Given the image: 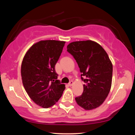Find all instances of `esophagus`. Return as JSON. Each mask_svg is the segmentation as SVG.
Segmentation results:
<instances>
[{
    "label": "esophagus",
    "mask_w": 135,
    "mask_h": 135,
    "mask_svg": "<svg viewBox=\"0 0 135 135\" xmlns=\"http://www.w3.org/2000/svg\"><path fill=\"white\" fill-rule=\"evenodd\" d=\"M73 81H70L69 82V83H68V85H69L70 86H71L73 85Z\"/></svg>",
    "instance_id": "34e87169"
}]
</instances>
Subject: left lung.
<instances>
[{
  "mask_svg": "<svg viewBox=\"0 0 135 135\" xmlns=\"http://www.w3.org/2000/svg\"><path fill=\"white\" fill-rule=\"evenodd\" d=\"M67 49L76 61L81 79L85 83L82 95L75 98L77 104L86 110L97 108L111 89L113 64L108 54L101 46L92 40L70 43Z\"/></svg>",
  "mask_w": 135,
  "mask_h": 135,
  "instance_id": "8db88e82",
  "label": "left lung"
}]
</instances>
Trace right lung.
<instances>
[{
	"instance_id": "right-lung-1",
	"label": "right lung",
	"mask_w": 135,
	"mask_h": 135,
	"mask_svg": "<svg viewBox=\"0 0 135 135\" xmlns=\"http://www.w3.org/2000/svg\"><path fill=\"white\" fill-rule=\"evenodd\" d=\"M65 43L41 40L32 46L22 60L21 73L25 90L34 102L44 108L55 104L65 88L56 80L55 69Z\"/></svg>"
}]
</instances>
